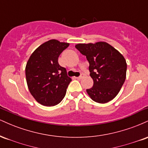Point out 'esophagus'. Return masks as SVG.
<instances>
[{
  "instance_id": "34e87169",
  "label": "esophagus",
  "mask_w": 148,
  "mask_h": 148,
  "mask_svg": "<svg viewBox=\"0 0 148 148\" xmlns=\"http://www.w3.org/2000/svg\"><path fill=\"white\" fill-rule=\"evenodd\" d=\"M84 74H81V76H79V77H76V79H79V80H80V79H83V78H84Z\"/></svg>"
}]
</instances>
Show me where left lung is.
Segmentation results:
<instances>
[{"mask_svg": "<svg viewBox=\"0 0 148 148\" xmlns=\"http://www.w3.org/2000/svg\"><path fill=\"white\" fill-rule=\"evenodd\" d=\"M75 47L86 56L93 86L86 90L95 102L105 103L113 99L126 79L127 62L117 49L105 42L77 44Z\"/></svg>", "mask_w": 148, "mask_h": 148, "instance_id": "left-lung-1", "label": "left lung"}]
</instances>
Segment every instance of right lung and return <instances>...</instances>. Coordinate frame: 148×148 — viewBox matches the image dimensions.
I'll return each instance as SVG.
<instances>
[{"label":"right lung","mask_w":148,"mask_h":148,"mask_svg":"<svg viewBox=\"0 0 148 148\" xmlns=\"http://www.w3.org/2000/svg\"><path fill=\"white\" fill-rule=\"evenodd\" d=\"M69 44L50 40L34 51L25 66V78L30 94L38 103L53 106L63 99L72 79L58 60Z\"/></svg>","instance_id":"add662e5"}]
</instances>
